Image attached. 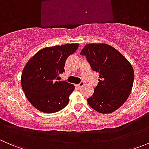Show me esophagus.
<instances>
[{"label": "esophagus", "mask_w": 149, "mask_h": 149, "mask_svg": "<svg viewBox=\"0 0 149 149\" xmlns=\"http://www.w3.org/2000/svg\"><path fill=\"white\" fill-rule=\"evenodd\" d=\"M84 85V82L81 81V82H80V83H79V84H77V85H76V86H77L78 88H80V87L83 86Z\"/></svg>", "instance_id": "obj_1"}]
</instances>
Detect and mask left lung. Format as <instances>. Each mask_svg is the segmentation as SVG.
<instances>
[{"label":"left lung","instance_id":"1","mask_svg":"<svg viewBox=\"0 0 149 149\" xmlns=\"http://www.w3.org/2000/svg\"><path fill=\"white\" fill-rule=\"evenodd\" d=\"M80 55L86 56L91 69L100 74L94 94L87 100L88 105L102 114L117 110L131 92L133 66L119 51L107 44L86 45Z\"/></svg>","mask_w":149,"mask_h":149}]
</instances>
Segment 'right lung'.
Wrapping results in <instances>:
<instances>
[{"label": "right lung", "instance_id": "obj_1", "mask_svg": "<svg viewBox=\"0 0 149 149\" xmlns=\"http://www.w3.org/2000/svg\"><path fill=\"white\" fill-rule=\"evenodd\" d=\"M79 44H65L39 50L26 64L21 84L30 103L40 112L54 113L63 109L74 90L73 84L59 81L65 72L66 59L74 53Z\"/></svg>", "mask_w": 149, "mask_h": 149}]
</instances>
